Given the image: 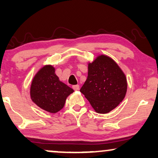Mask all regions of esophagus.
Returning a JSON list of instances; mask_svg holds the SVG:
<instances>
[{
  "label": "esophagus",
  "instance_id": "esophagus-1",
  "mask_svg": "<svg viewBox=\"0 0 158 158\" xmlns=\"http://www.w3.org/2000/svg\"><path fill=\"white\" fill-rule=\"evenodd\" d=\"M73 88L75 90H78L80 88V86H79V85H73Z\"/></svg>",
  "mask_w": 158,
  "mask_h": 158
}]
</instances>
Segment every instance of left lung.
<instances>
[{
	"label": "left lung",
	"instance_id": "left-lung-1",
	"mask_svg": "<svg viewBox=\"0 0 158 158\" xmlns=\"http://www.w3.org/2000/svg\"><path fill=\"white\" fill-rule=\"evenodd\" d=\"M127 90L126 75L114 60L99 55L88 63V77L80 90L96 113L107 114L124 100Z\"/></svg>",
	"mask_w": 158,
	"mask_h": 158
}]
</instances>
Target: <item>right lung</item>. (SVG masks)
Masks as SVG:
<instances>
[{
  "instance_id": "right-lung-1",
  "label": "right lung",
  "mask_w": 158,
  "mask_h": 158,
  "mask_svg": "<svg viewBox=\"0 0 158 158\" xmlns=\"http://www.w3.org/2000/svg\"><path fill=\"white\" fill-rule=\"evenodd\" d=\"M73 92V88L60 81L55 74V68L51 64H46L37 71L30 86L31 101L52 114L60 111L68 96Z\"/></svg>"
}]
</instances>
